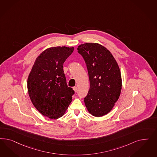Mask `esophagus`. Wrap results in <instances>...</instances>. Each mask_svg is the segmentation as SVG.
Listing matches in <instances>:
<instances>
[{
  "label": "esophagus",
  "instance_id": "obj_1",
  "mask_svg": "<svg viewBox=\"0 0 157 157\" xmlns=\"http://www.w3.org/2000/svg\"><path fill=\"white\" fill-rule=\"evenodd\" d=\"M73 89H74V90L75 91V92H76L77 90H78V89H77L76 87H73Z\"/></svg>",
  "mask_w": 157,
  "mask_h": 157
}]
</instances>
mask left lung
<instances>
[{
  "label": "left lung",
  "mask_w": 157,
  "mask_h": 157,
  "mask_svg": "<svg viewBox=\"0 0 157 157\" xmlns=\"http://www.w3.org/2000/svg\"><path fill=\"white\" fill-rule=\"evenodd\" d=\"M78 52L86 64L90 89L84 101L91 114L95 117L107 114L120 95L122 81L119 66L111 53L96 43L78 47Z\"/></svg>",
  "instance_id": "8db88e82"
}]
</instances>
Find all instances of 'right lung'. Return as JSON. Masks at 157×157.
I'll return each mask as SVG.
<instances>
[{
    "label": "right lung",
    "instance_id": "add662e5",
    "mask_svg": "<svg viewBox=\"0 0 157 157\" xmlns=\"http://www.w3.org/2000/svg\"><path fill=\"white\" fill-rule=\"evenodd\" d=\"M74 48H48L36 59L28 79L29 95L35 108L49 119L61 117L75 91L67 85L63 63Z\"/></svg>",
    "mask_w": 157,
    "mask_h": 157
}]
</instances>
